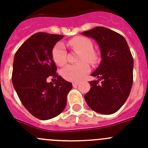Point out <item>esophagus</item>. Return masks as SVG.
<instances>
[{
	"label": "esophagus",
	"instance_id": "esophagus-1",
	"mask_svg": "<svg viewBox=\"0 0 148 148\" xmlns=\"http://www.w3.org/2000/svg\"><path fill=\"white\" fill-rule=\"evenodd\" d=\"M78 84H79V83H78V82H74V83H72L73 86L74 87H77L78 86Z\"/></svg>",
	"mask_w": 148,
	"mask_h": 148
}]
</instances>
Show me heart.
<instances>
[{
	"mask_svg": "<svg viewBox=\"0 0 148 148\" xmlns=\"http://www.w3.org/2000/svg\"><path fill=\"white\" fill-rule=\"evenodd\" d=\"M69 45L76 51L80 52L78 61L81 62L75 65H68L62 69V77L69 81H78L90 71V66L86 62L91 64L96 63L97 56L92 50L93 44L89 38L83 36H77L69 42ZM52 57L56 65L62 66L66 62V49L63 44L59 42L53 47Z\"/></svg>",
	"mask_w": 148,
	"mask_h": 148,
	"instance_id": "heart-1",
	"label": "heart"
}]
</instances>
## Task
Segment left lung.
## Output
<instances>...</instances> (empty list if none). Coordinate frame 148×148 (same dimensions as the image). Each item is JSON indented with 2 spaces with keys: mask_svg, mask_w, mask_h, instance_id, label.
<instances>
[{
  "mask_svg": "<svg viewBox=\"0 0 148 148\" xmlns=\"http://www.w3.org/2000/svg\"><path fill=\"white\" fill-rule=\"evenodd\" d=\"M94 38L101 50V60L92 74L98 80L90 81L84 97L92 110L103 115L116 112L127 101L133 86V58L125 38L103 27L84 31Z\"/></svg>",
  "mask_w": 148,
  "mask_h": 148,
  "instance_id": "8db88e82",
  "label": "left lung"
}]
</instances>
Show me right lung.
Instances as JSON below:
<instances>
[{
  "label": "right lung",
  "instance_id": "add662e5",
  "mask_svg": "<svg viewBox=\"0 0 148 148\" xmlns=\"http://www.w3.org/2000/svg\"><path fill=\"white\" fill-rule=\"evenodd\" d=\"M63 36L37 33L27 39L14 56L12 81L24 106L40 120H48L65 110L72 84L56 74L52 51ZM49 75L57 79L47 83Z\"/></svg>",
  "mask_w": 148,
  "mask_h": 148
}]
</instances>
